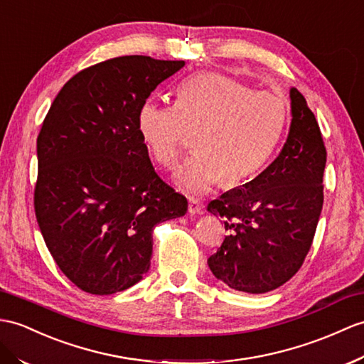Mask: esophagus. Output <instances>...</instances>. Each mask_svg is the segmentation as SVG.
<instances>
[{
    "label": "esophagus",
    "mask_w": 364,
    "mask_h": 364,
    "mask_svg": "<svg viewBox=\"0 0 364 364\" xmlns=\"http://www.w3.org/2000/svg\"><path fill=\"white\" fill-rule=\"evenodd\" d=\"M188 213H190V215H200V213H202V203L198 199L191 198L188 200Z\"/></svg>",
    "instance_id": "1"
}]
</instances>
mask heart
<instances>
[{"instance_id":"heart-1","label":"heart","mask_w":364,"mask_h":364,"mask_svg":"<svg viewBox=\"0 0 364 364\" xmlns=\"http://www.w3.org/2000/svg\"><path fill=\"white\" fill-rule=\"evenodd\" d=\"M282 95L255 91L219 73L185 80L176 106L145 102L137 112V132L153 161L177 164L190 136L198 154L174 174L177 188L203 194L224 179L235 187L253 179L267 165L287 123Z\"/></svg>"}]
</instances>
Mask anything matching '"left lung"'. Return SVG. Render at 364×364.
I'll return each instance as SVG.
<instances>
[{
  "instance_id": "obj_1",
  "label": "left lung",
  "mask_w": 364,
  "mask_h": 364,
  "mask_svg": "<svg viewBox=\"0 0 364 364\" xmlns=\"http://www.w3.org/2000/svg\"><path fill=\"white\" fill-rule=\"evenodd\" d=\"M290 112L278 157L253 181L207 207L224 219L228 232L208 267L228 287L247 294H265L294 277L321 215L326 148L315 115L296 87H290Z\"/></svg>"
}]
</instances>
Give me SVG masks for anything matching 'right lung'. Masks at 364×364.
Here are the masks:
<instances>
[{"mask_svg":"<svg viewBox=\"0 0 364 364\" xmlns=\"http://www.w3.org/2000/svg\"><path fill=\"white\" fill-rule=\"evenodd\" d=\"M185 61L125 55L61 87L37 139L35 216L52 258L83 291L111 295L144 278L157 224L188 202L154 171L137 112Z\"/></svg>","mask_w":364,"mask_h":364,"instance_id":"add662e5","label":"right lung"}]
</instances>
